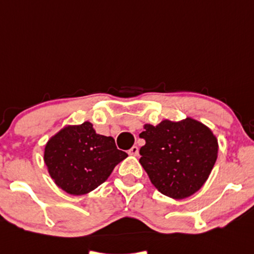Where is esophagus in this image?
<instances>
[{"mask_svg":"<svg viewBox=\"0 0 254 254\" xmlns=\"http://www.w3.org/2000/svg\"><path fill=\"white\" fill-rule=\"evenodd\" d=\"M127 154H128V155H133V156H137V155L139 154V148H138L137 146H133V147H131V148L128 149Z\"/></svg>","mask_w":254,"mask_h":254,"instance_id":"34e87169","label":"esophagus"}]
</instances>
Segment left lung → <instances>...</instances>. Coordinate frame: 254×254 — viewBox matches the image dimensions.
<instances>
[{
	"label": "left lung",
	"mask_w": 254,
	"mask_h": 254,
	"mask_svg": "<svg viewBox=\"0 0 254 254\" xmlns=\"http://www.w3.org/2000/svg\"><path fill=\"white\" fill-rule=\"evenodd\" d=\"M143 128L139 162L158 191L183 199L199 190L218 156V140L210 128L190 117Z\"/></svg>",
	"instance_id": "1"
}]
</instances>
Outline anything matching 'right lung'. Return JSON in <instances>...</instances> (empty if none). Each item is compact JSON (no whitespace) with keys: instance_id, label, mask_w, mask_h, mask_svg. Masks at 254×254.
I'll list each match as a JSON object with an SVG mask.
<instances>
[{"instance_id":"right-lung-1","label":"right lung","mask_w":254,"mask_h":254,"mask_svg":"<svg viewBox=\"0 0 254 254\" xmlns=\"http://www.w3.org/2000/svg\"><path fill=\"white\" fill-rule=\"evenodd\" d=\"M127 157L126 151L117 149L114 139L96 133L90 122L62 128L44 149L51 178L70 195L92 191Z\"/></svg>"}]
</instances>
